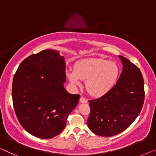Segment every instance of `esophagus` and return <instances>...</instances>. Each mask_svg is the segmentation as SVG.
<instances>
[{
  "mask_svg": "<svg viewBox=\"0 0 156 156\" xmlns=\"http://www.w3.org/2000/svg\"><path fill=\"white\" fill-rule=\"evenodd\" d=\"M87 101V99H86L85 97H81L80 98V102H81V103H86Z\"/></svg>",
  "mask_w": 156,
  "mask_h": 156,
  "instance_id": "esophagus-1",
  "label": "esophagus"
}]
</instances>
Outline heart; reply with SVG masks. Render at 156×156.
<instances>
[{
	"label": "heart",
	"mask_w": 156,
	"mask_h": 156,
	"mask_svg": "<svg viewBox=\"0 0 156 156\" xmlns=\"http://www.w3.org/2000/svg\"><path fill=\"white\" fill-rule=\"evenodd\" d=\"M120 70L114 62L101 58H92L79 62L74 71L67 73L69 80L75 86L86 80L85 87L93 97H101L108 93L117 82Z\"/></svg>",
	"instance_id": "1"
}]
</instances>
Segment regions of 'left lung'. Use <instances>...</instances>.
<instances>
[{
	"mask_svg": "<svg viewBox=\"0 0 156 156\" xmlns=\"http://www.w3.org/2000/svg\"><path fill=\"white\" fill-rule=\"evenodd\" d=\"M122 71L116 84L106 94L89 100L87 125L92 132L111 136L126 129L140 113L144 101L143 76L135 64L119 56Z\"/></svg>",
	"mask_w": 156,
	"mask_h": 156,
	"instance_id": "obj_1",
	"label": "left lung"
}]
</instances>
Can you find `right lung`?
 <instances>
[{
    "label": "right lung",
    "instance_id": "obj_1",
    "mask_svg": "<svg viewBox=\"0 0 156 156\" xmlns=\"http://www.w3.org/2000/svg\"><path fill=\"white\" fill-rule=\"evenodd\" d=\"M65 69L58 51L44 50L23 60L15 73L14 110L23 128L34 136L51 139L59 134L77 106L80 95L64 87Z\"/></svg>",
    "mask_w": 156,
    "mask_h": 156
}]
</instances>
